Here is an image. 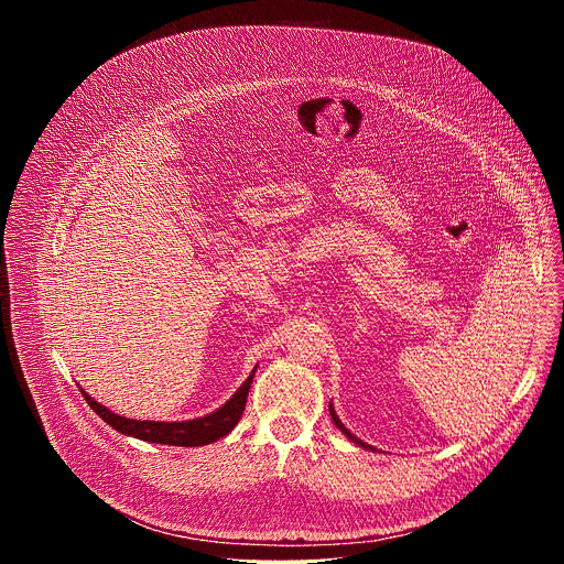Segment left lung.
<instances>
[{"label": "left lung", "mask_w": 564, "mask_h": 564, "mask_svg": "<svg viewBox=\"0 0 564 564\" xmlns=\"http://www.w3.org/2000/svg\"><path fill=\"white\" fill-rule=\"evenodd\" d=\"M330 415H333V422H335V424H337V429H341V433H344V435H346V437H348V440H352V442H355V444H359V446H364V448H370V451H372V446H368V444H366V442H361V440H359V437H355V435H352V433H350V431H348V429H346V426H344V424H341V420H339V417H337V415H335V411H333V406H330Z\"/></svg>", "instance_id": "8db88e82"}]
</instances>
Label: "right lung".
<instances>
[{"label": "right lung", "mask_w": 564, "mask_h": 564, "mask_svg": "<svg viewBox=\"0 0 564 564\" xmlns=\"http://www.w3.org/2000/svg\"><path fill=\"white\" fill-rule=\"evenodd\" d=\"M254 372L246 379V383L240 386L234 397L223 404L218 411L198 417V420H189V422H140V420H129V417H120L116 413H111L109 409H105L102 404H98L96 399H91L85 390V399L87 404L116 431H120L122 435H131L144 442H153V444H170V446H205L212 444L220 437H225L240 420L246 411V401H248V392L254 379Z\"/></svg>", "instance_id": "right-lung-1"}]
</instances>
